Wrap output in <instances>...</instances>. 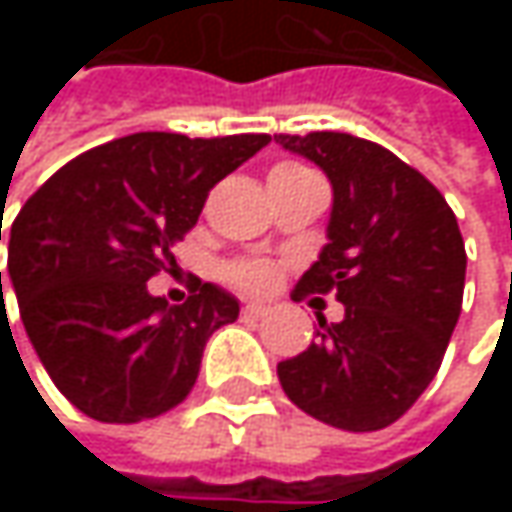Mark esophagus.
<instances>
[{
	"label": "esophagus",
	"instance_id": "34e87169",
	"mask_svg": "<svg viewBox=\"0 0 512 512\" xmlns=\"http://www.w3.org/2000/svg\"><path fill=\"white\" fill-rule=\"evenodd\" d=\"M243 314H246V317H260V314H266V305H260V302H246V305H243Z\"/></svg>",
	"mask_w": 512,
	"mask_h": 512
}]
</instances>
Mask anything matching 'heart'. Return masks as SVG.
Listing matches in <instances>:
<instances>
[{
  "label": "heart",
  "mask_w": 512,
  "mask_h": 512,
  "mask_svg": "<svg viewBox=\"0 0 512 512\" xmlns=\"http://www.w3.org/2000/svg\"><path fill=\"white\" fill-rule=\"evenodd\" d=\"M275 171H302L299 165H281ZM225 278L234 284V287H243V290H266L275 278V269L269 260H260V257H246V260H234L225 266Z\"/></svg>",
  "instance_id": "1"
}]
</instances>
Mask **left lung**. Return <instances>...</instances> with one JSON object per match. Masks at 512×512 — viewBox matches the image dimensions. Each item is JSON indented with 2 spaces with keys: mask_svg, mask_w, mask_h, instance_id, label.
Wrapping results in <instances>:
<instances>
[{
  "mask_svg": "<svg viewBox=\"0 0 512 512\" xmlns=\"http://www.w3.org/2000/svg\"><path fill=\"white\" fill-rule=\"evenodd\" d=\"M317 162L335 189L329 243L296 296L335 293L317 344L278 364L284 394L311 418L370 433L412 409L442 367L462 311L465 243L445 195L388 148L350 133L275 136Z\"/></svg>",
  "mask_w": 512,
  "mask_h": 512,
  "instance_id": "1",
  "label": "left lung"
}]
</instances>
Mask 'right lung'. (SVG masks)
<instances>
[{
    "label": "right lung",
    "instance_id": "1",
    "mask_svg": "<svg viewBox=\"0 0 512 512\" xmlns=\"http://www.w3.org/2000/svg\"><path fill=\"white\" fill-rule=\"evenodd\" d=\"M266 133H133L61 165L11 225L8 275L55 388L88 418L139 424L192 391L210 335L240 302L195 284L183 305L148 293L210 195ZM2 296V272H0Z\"/></svg>",
    "mask_w": 512,
    "mask_h": 512
}]
</instances>
